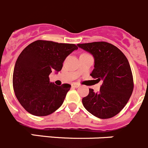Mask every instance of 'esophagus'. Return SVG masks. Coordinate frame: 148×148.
<instances>
[{
    "label": "esophagus",
    "mask_w": 148,
    "mask_h": 148,
    "mask_svg": "<svg viewBox=\"0 0 148 148\" xmlns=\"http://www.w3.org/2000/svg\"><path fill=\"white\" fill-rule=\"evenodd\" d=\"M79 86H80V85H79V84H78V83H73L72 85H71V86H72L73 88H78V87H79Z\"/></svg>",
    "instance_id": "1"
}]
</instances>
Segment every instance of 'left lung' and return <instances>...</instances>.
Instances as JSON below:
<instances>
[{
  "mask_svg": "<svg viewBox=\"0 0 148 148\" xmlns=\"http://www.w3.org/2000/svg\"><path fill=\"white\" fill-rule=\"evenodd\" d=\"M94 58V69L90 74L98 81L103 80L100 90L82 99L85 108L100 119H109L119 114L128 102L134 90V79L125 55L107 42L77 44ZM96 79V80H97Z\"/></svg>",
  "mask_w": 148,
  "mask_h": 148,
  "instance_id": "1",
  "label": "left lung"
}]
</instances>
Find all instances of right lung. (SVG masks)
I'll return each instance as SVG.
<instances>
[{
    "label": "right lung",
    "mask_w": 148,
    "mask_h": 148,
    "mask_svg": "<svg viewBox=\"0 0 148 148\" xmlns=\"http://www.w3.org/2000/svg\"><path fill=\"white\" fill-rule=\"evenodd\" d=\"M76 45L36 40L19 55L13 72V88L25 110L34 116L52 114L63 103L71 85L58 86L49 81L52 71H61L62 63Z\"/></svg>",
    "instance_id": "add662e5"
}]
</instances>
